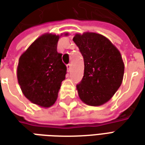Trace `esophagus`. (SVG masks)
Returning a JSON list of instances; mask_svg holds the SVG:
<instances>
[{
	"label": "esophagus",
	"instance_id": "esophagus-1",
	"mask_svg": "<svg viewBox=\"0 0 145 145\" xmlns=\"http://www.w3.org/2000/svg\"><path fill=\"white\" fill-rule=\"evenodd\" d=\"M67 71H70V70H71V63H68V64H67Z\"/></svg>",
	"mask_w": 145,
	"mask_h": 145
}]
</instances>
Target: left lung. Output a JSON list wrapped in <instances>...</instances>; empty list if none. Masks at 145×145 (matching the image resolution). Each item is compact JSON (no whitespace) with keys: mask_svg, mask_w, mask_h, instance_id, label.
Returning a JSON list of instances; mask_svg holds the SVG:
<instances>
[{"mask_svg":"<svg viewBox=\"0 0 145 145\" xmlns=\"http://www.w3.org/2000/svg\"><path fill=\"white\" fill-rule=\"evenodd\" d=\"M73 41L84 58V76L77 85L81 100L91 106L107 103L121 85L124 63L114 45L95 33L76 34Z\"/></svg>","mask_w":145,"mask_h":145,"instance_id":"1","label":"left lung"}]
</instances>
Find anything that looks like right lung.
Listing matches in <instances>:
<instances>
[{
  "mask_svg": "<svg viewBox=\"0 0 145 145\" xmlns=\"http://www.w3.org/2000/svg\"><path fill=\"white\" fill-rule=\"evenodd\" d=\"M59 38L54 34L42 35L18 60L17 78L22 93L33 103L45 108L55 103L67 74L62 54L57 50Z\"/></svg>",
  "mask_w": 145,
  "mask_h": 145,
  "instance_id": "right-lung-1",
  "label": "right lung"
}]
</instances>
